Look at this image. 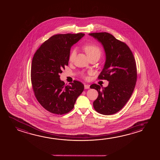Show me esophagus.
Masks as SVG:
<instances>
[{
    "label": "esophagus",
    "instance_id": "esophagus-1",
    "mask_svg": "<svg viewBox=\"0 0 160 160\" xmlns=\"http://www.w3.org/2000/svg\"><path fill=\"white\" fill-rule=\"evenodd\" d=\"M84 88L85 89H88L90 88V85H87V84H85L84 85Z\"/></svg>",
    "mask_w": 160,
    "mask_h": 160
}]
</instances>
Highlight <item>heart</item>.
Masks as SVG:
<instances>
[{"instance_id":"1","label":"heart","mask_w":160,"mask_h":160,"mask_svg":"<svg viewBox=\"0 0 160 160\" xmlns=\"http://www.w3.org/2000/svg\"><path fill=\"white\" fill-rule=\"evenodd\" d=\"M83 49L90 58L94 56H99L100 58L102 53L100 48L95 43H89V44L84 45L83 46ZM75 55H76L75 50H71L68 56V61L70 62H72L74 58L75 57ZM88 73L90 74L91 72H89ZM82 76L84 78H86V75L85 73H82Z\"/></svg>"}]
</instances>
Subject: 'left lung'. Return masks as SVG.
Listing matches in <instances>:
<instances>
[{"instance_id":"obj_1","label":"left lung","mask_w":160,"mask_h":160,"mask_svg":"<svg viewBox=\"0 0 160 160\" xmlns=\"http://www.w3.org/2000/svg\"><path fill=\"white\" fill-rule=\"evenodd\" d=\"M89 35L104 47L106 61L98 79L109 81L106 88L96 84L90 87L98 92L93 106L100 114L112 115L123 108L133 92L137 77L136 60L129 47L112 34L99 32Z\"/></svg>"}]
</instances>
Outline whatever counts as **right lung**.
<instances>
[{
  "mask_svg": "<svg viewBox=\"0 0 160 160\" xmlns=\"http://www.w3.org/2000/svg\"><path fill=\"white\" fill-rule=\"evenodd\" d=\"M84 35H53L34 53L31 70L32 89L39 104L50 113H68L84 90V85L79 81L73 80L70 85L65 84L60 79V73L68 65L71 46Z\"/></svg>",
  "mask_w": 160,
  "mask_h": 160,
  "instance_id": "add662e5",
  "label": "right lung"
}]
</instances>
